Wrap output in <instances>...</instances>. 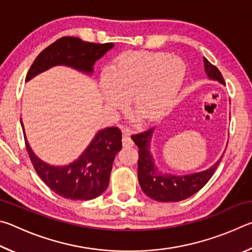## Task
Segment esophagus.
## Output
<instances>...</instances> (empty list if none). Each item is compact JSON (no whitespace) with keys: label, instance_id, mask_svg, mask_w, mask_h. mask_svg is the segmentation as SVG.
I'll use <instances>...</instances> for the list:
<instances>
[{"label":"esophagus","instance_id":"obj_1","mask_svg":"<svg viewBox=\"0 0 252 252\" xmlns=\"http://www.w3.org/2000/svg\"><path fill=\"white\" fill-rule=\"evenodd\" d=\"M122 143L123 147H132L133 146V141H132L130 136V131H123V138H122Z\"/></svg>","mask_w":252,"mask_h":252}]
</instances>
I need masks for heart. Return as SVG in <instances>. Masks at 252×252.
I'll return each mask as SVG.
<instances>
[{
	"label": "heart",
	"instance_id": "1",
	"mask_svg": "<svg viewBox=\"0 0 252 252\" xmlns=\"http://www.w3.org/2000/svg\"><path fill=\"white\" fill-rule=\"evenodd\" d=\"M186 74L180 58L164 52H131L112 62L101 78L100 89L109 109L123 110L132 99L135 116L153 121L172 109Z\"/></svg>",
	"mask_w": 252,
	"mask_h": 252
}]
</instances>
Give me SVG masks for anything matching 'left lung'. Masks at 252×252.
Instances as JSON below:
<instances>
[{
  "instance_id": "8db88e82",
  "label": "left lung",
  "mask_w": 252,
  "mask_h": 252,
  "mask_svg": "<svg viewBox=\"0 0 252 252\" xmlns=\"http://www.w3.org/2000/svg\"><path fill=\"white\" fill-rule=\"evenodd\" d=\"M203 63L204 71L209 80L218 81L219 83L224 85V80L220 71L206 58L203 59ZM155 129L156 127H151L141 133L131 135V139L139 148L138 179L142 191L148 197L160 202L181 201L197 193L210 180L223 155L215 164L204 171L185 174V176L162 173L160 170H158L155 158L151 153V141Z\"/></svg>"
}]
</instances>
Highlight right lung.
Instances as JSON below:
<instances>
[{"mask_svg": "<svg viewBox=\"0 0 252 252\" xmlns=\"http://www.w3.org/2000/svg\"><path fill=\"white\" fill-rule=\"evenodd\" d=\"M113 46V43H91L74 36L61 37L37 55L25 81L57 65L69 66L91 76L95 61ZM21 126L33 167L51 190L70 200H92L104 192L114 157L122 148L120 129L110 126L99 130L78 159L65 165H52L35 156L27 140L22 121Z\"/></svg>", "mask_w": 252, "mask_h": 252, "instance_id": "add662e5", "label": "right lung"}]
</instances>
